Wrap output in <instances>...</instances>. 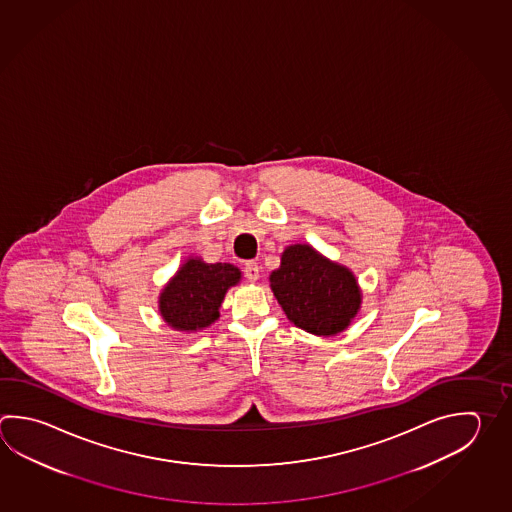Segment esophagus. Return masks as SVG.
<instances>
[{
    "instance_id": "1",
    "label": "esophagus",
    "mask_w": 512,
    "mask_h": 512,
    "mask_svg": "<svg viewBox=\"0 0 512 512\" xmlns=\"http://www.w3.org/2000/svg\"><path fill=\"white\" fill-rule=\"evenodd\" d=\"M244 275L250 282H257L259 280V264L257 262H246L244 264Z\"/></svg>"
}]
</instances>
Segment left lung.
Masks as SVG:
<instances>
[{
	"label": "left lung",
	"mask_w": 512,
	"mask_h": 512,
	"mask_svg": "<svg viewBox=\"0 0 512 512\" xmlns=\"http://www.w3.org/2000/svg\"><path fill=\"white\" fill-rule=\"evenodd\" d=\"M270 286L288 320L317 337L342 333L362 308L355 273L304 242L282 251Z\"/></svg>",
	"instance_id": "obj_1"
}]
</instances>
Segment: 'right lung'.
I'll list each match as a JSON object with an SVG mask.
<instances>
[{"label": "right lung", "mask_w": 512, "mask_h": 512, "mask_svg": "<svg viewBox=\"0 0 512 512\" xmlns=\"http://www.w3.org/2000/svg\"><path fill=\"white\" fill-rule=\"evenodd\" d=\"M242 273L230 262L203 261L188 257L159 293V313L164 324L179 333H197L221 317L222 300Z\"/></svg>", "instance_id": "right-lung-1"}]
</instances>
